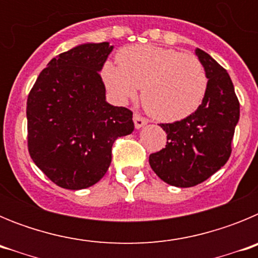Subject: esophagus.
Instances as JSON below:
<instances>
[{
    "instance_id": "1",
    "label": "esophagus",
    "mask_w": 258,
    "mask_h": 258,
    "mask_svg": "<svg viewBox=\"0 0 258 258\" xmlns=\"http://www.w3.org/2000/svg\"><path fill=\"white\" fill-rule=\"evenodd\" d=\"M133 121H134V126H136L137 129H141V127L145 126V125L149 122L147 120H146V118H143L142 116L138 115V113H134Z\"/></svg>"
}]
</instances>
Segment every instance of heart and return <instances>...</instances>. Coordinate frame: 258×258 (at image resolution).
Masks as SVG:
<instances>
[{
	"label": "heart",
	"mask_w": 258,
	"mask_h": 258,
	"mask_svg": "<svg viewBox=\"0 0 258 258\" xmlns=\"http://www.w3.org/2000/svg\"><path fill=\"white\" fill-rule=\"evenodd\" d=\"M117 60L118 64L106 61L101 76L118 102L133 99L142 88V101L149 112L161 121L174 122L192 115L204 101L208 77L192 54L136 45L122 49Z\"/></svg>",
	"instance_id": "1"
}]
</instances>
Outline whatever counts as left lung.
<instances>
[{
  "label": "left lung",
  "mask_w": 258,
  "mask_h": 258,
  "mask_svg": "<svg viewBox=\"0 0 258 258\" xmlns=\"http://www.w3.org/2000/svg\"><path fill=\"white\" fill-rule=\"evenodd\" d=\"M195 54L208 77L204 101L181 121L160 124L165 149L149 157L159 178L175 187L202 183L226 164L239 121V101L226 70L208 52L197 49Z\"/></svg>",
  "instance_id": "8db88e82"
}]
</instances>
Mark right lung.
I'll return each mask as SVG.
<instances>
[{
  "label": "right lung",
  "mask_w": 258,
  "mask_h": 258,
  "mask_svg": "<svg viewBox=\"0 0 258 258\" xmlns=\"http://www.w3.org/2000/svg\"><path fill=\"white\" fill-rule=\"evenodd\" d=\"M109 42L77 45L47 63L27 101L32 160L59 187L97 183L112 160V145L134 131L133 112L106 101L99 72Z\"/></svg>",
  "instance_id": "1"
}]
</instances>
